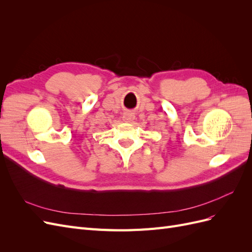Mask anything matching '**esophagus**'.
<instances>
[{
    "label": "esophagus",
    "instance_id": "1",
    "mask_svg": "<svg viewBox=\"0 0 252 252\" xmlns=\"http://www.w3.org/2000/svg\"><path fill=\"white\" fill-rule=\"evenodd\" d=\"M134 118H135L134 114H132V113L126 112L123 114V120H124V122H127V123H131V122H133Z\"/></svg>",
    "mask_w": 252,
    "mask_h": 252
}]
</instances>
